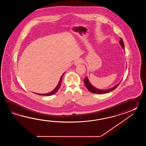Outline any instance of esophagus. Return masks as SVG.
Here are the masks:
<instances>
[{"mask_svg":"<svg viewBox=\"0 0 146 146\" xmlns=\"http://www.w3.org/2000/svg\"><path fill=\"white\" fill-rule=\"evenodd\" d=\"M82 62H83V60L80 58H79V59H77L74 61V65H80L81 63H82Z\"/></svg>","mask_w":146,"mask_h":146,"instance_id":"obj_1","label":"esophagus"}]
</instances>
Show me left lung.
Returning a JSON list of instances; mask_svg holds the SVG:
<instances>
[{"mask_svg": "<svg viewBox=\"0 0 146 146\" xmlns=\"http://www.w3.org/2000/svg\"><path fill=\"white\" fill-rule=\"evenodd\" d=\"M119 44L121 45V47L123 48V50H124L125 49V47H124V42H123V40L121 38V40L119 41ZM120 82L118 83L117 84H116L114 87H112V88H110V89H106V90H101V89H97L96 87L93 86L90 83V81H89L88 77L85 78V79H84V85H85L86 87L87 88V89L89 90L90 92L93 93H96V94H103V93H109L110 92H111L113 90H114L117 87H118L119 84H120Z\"/></svg>", "mask_w": 146, "mask_h": 146, "instance_id": "obj_1", "label": "left lung"}]
</instances>
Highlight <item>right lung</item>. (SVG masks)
<instances>
[{"mask_svg":"<svg viewBox=\"0 0 146 146\" xmlns=\"http://www.w3.org/2000/svg\"><path fill=\"white\" fill-rule=\"evenodd\" d=\"M65 74V72L64 73H63V74L62 75V76H61V77L60 78V80L59 81V82H58V84L57 85V86H56V88L54 89V90H52V91H50V92H48V93H44V94H40V93H35V94H37L38 95H40V96H52L53 94H54L55 93H56L57 92V91L58 90V89H59V88H60V85H61V84H62V77H63V76H64V74Z\"/></svg>","mask_w":146,"mask_h":146,"instance_id":"add662e5","label":"right lung"}]
</instances>
